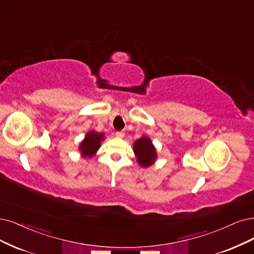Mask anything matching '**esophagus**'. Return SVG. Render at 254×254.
I'll use <instances>...</instances> for the list:
<instances>
[{"label":"esophagus","instance_id":"34e87169","mask_svg":"<svg viewBox=\"0 0 254 254\" xmlns=\"http://www.w3.org/2000/svg\"><path fill=\"white\" fill-rule=\"evenodd\" d=\"M116 136L119 138H122V137H125V133L124 132H116Z\"/></svg>","mask_w":254,"mask_h":254}]
</instances>
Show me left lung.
Masks as SVG:
<instances>
[{"label": "left lung", "mask_w": 254, "mask_h": 254, "mask_svg": "<svg viewBox=\"0 0 254 254\" xmlns=\"http://www.w3.org/2000/svg\"><path fill=\"white\" fill-rule=\"evenodd\" d=\"M133 151L137 163L143 168L152 166L157 160L156 147L151 138L147 136H142L136 140L133 144Z\"/></svg>", "instance_id": "8db88e82"}]
</instances>
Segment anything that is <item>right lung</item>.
Wrapping results in <instances>:
<instances>
[{"label":"right lung","mask_w":254,"mask_h":254,"mask_svg":"<svg viewBox=\"0 0 254 254\" xmlns=\"http://www.w3.org/2000/svg\"><path fill=\"white\" fill-rule=\"evenodd\" d=\"M103 140H105V133H98L94 129L89 130L78 146L80 156L88 159L95 156Z\"/></svg>","instance_id":"add662e5"}]
</instances>
